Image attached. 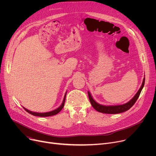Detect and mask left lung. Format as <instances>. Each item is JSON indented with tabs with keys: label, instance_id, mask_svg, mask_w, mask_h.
Instances as JSON below:
<instances>
[{
	"label": "left lung",
	"instance_id": "obj_1",
	"mask_svg": "<svg viewBox=\"0 0 156 156\" xmlns=\"http://www.w3.org/2000/svg\"><path fill=\"white\" fill-rule=\"evenodd\" d=\"M145 83V77L143 80L142 85L138 90L137 93L135 95V96L131 99L129 102L127 103H125L122 105H104L97 103L94 99L93 97L89 91H88V95L89 97L90 102L92 107L98 112H100L102 113H105V114H118L121 112H123L128 109H129L132 106L134 105V104L136 102V100L140 95L142 88H144Z\"/></svg>",
	"mask_w": 156,
	"mask_h": 156
}]
</instances>
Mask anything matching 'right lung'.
<instances>
[{
  "instance_id": "add662e5",
  "label": "right lung",
  "mask_w": 156,
  "mask_h": 156,
  "mask_svg": "<svg viewBox=\"0 0 156 156\" xmlns=\"http://www.w3.org/2000/svg\"><path fill=\"white\" fill-rule=\"evenodd\" d=\"M66 93L67 92H66L65 95H64V99H63V101H62V103L61 104V105L59 106V108H57V109H55V110L54 111H50V112H33V111H31L27 109H26L25 108L23 107L24 110H25L26 111H27L28 113L32 114V115L34 116H40V117H47V116H54V115H55V114H57V113H59L61 110L62 109L64 108V102H65V99H66Z\"/></svg>"
}]
</instances>
